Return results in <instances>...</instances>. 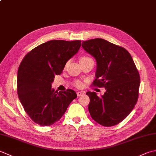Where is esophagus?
<instances>
[{
  "mask_svg": "<svg viewBox=\"0 0 156 156\" xmlns=\"http://www.w3.org/2000/svg\"><path fill=\"white\" fill-rule=\"evenodd\" d=\"M84 94V92H77V95H78V97H80V96H82V95H83Z\"/></svg>",
  "mask_w": 156,
  "mask_h": 156,
  "instance_id": "obj_1",
  "label": "esophagus"
}]
</instances>
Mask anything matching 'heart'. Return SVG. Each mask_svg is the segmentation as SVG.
Listing matches in <instances>:
<instances>
[{"label": "heart", "instance_id": "obj_1", "mask_svg": "<svg viewBox=\"0 0 156 156\" xmlns=\"http://www.w3.org/2000/svg\"><path fill=\"white\" fill-rule=\"evenodd\" d=\"M90 59V58H88V57H86V56H84V57H82V58H80V61H84V60H87V59ZM74 85H75L76 87H77V88H80V87H82V82H81L80 81L77 80V81H76V82H74Z\"/></svg>", "mask_w": 156, "mask_h": 156}]
</instances>
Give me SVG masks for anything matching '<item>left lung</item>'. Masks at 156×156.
Listing matches in <instances>:
<instances>
[{
  "mask_svg": "<svg viewBox=\"0 0 156 156\" xmlns=\"http://www.w3.org/2000/svg\"><path fill=\"white\" fill-rule=\"evenodd\" d=\"M82 48L96 59V79L92 86L104 87V95L87 92L88 111L94 120L105 127L117 125L136 105L140 76L131 55L125 48L97 38L82 41Z\"/></svg>",
  "mask_w": 156,
  "mask_h": 156,
  "instance_id": "1",
  "label": "left lung"
}]
</instances>
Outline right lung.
<instances>
[{
	"label": "right lung",
	"instance_id": "1",
	"mask_svg": "<svg viewBox=\"0 0 156 156\" xmlns=\"http://www.w3.org/2000/svg\"><path fill=\"white\" fill-rule=\"evenodd\" d=\"M80 46V40L49 41L29 51L20 64L18 97L29 117L37 124L49 126L59 121L77 97L71 89L55 90L51 83Z\"/></svg>",
	"mask_w": 156,
	"mask_h": 156
}]
</instances>
